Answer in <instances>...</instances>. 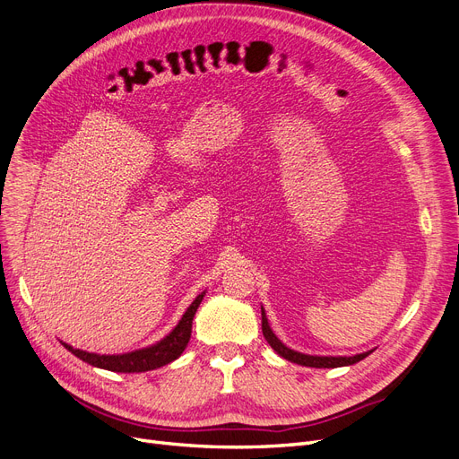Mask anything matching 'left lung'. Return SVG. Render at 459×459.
<instances>
[{"mask_svg": "<svg viewBox=\"0 0 459 459\" xmlns=\"http://www.w3.org/2000/svg\"><path fill=\"white\" fill-rule=\"evenodd\" d=\"M261 313H263V333L266 337V342L270 343V347L281 356L285 360L298 364V366H306V368H343V366H352L356 362L364 360L366 356H369L373 351L368 352H360L354 356H316V354H306V352H298L290 347H287L279 337L273 333V330L270 328V323L266 318V311L261 306Z\"/></svg>", "mask_w": 459, "mask_h": 459, "instance_id": "left-lung-1", "label": "left lung"}]
</instances>
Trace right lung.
<instances>
[{"label": "right lung", "instance_id": "1", "mask_svg": "<svg viewBox=\"0 0 459 459\" xmlns=\"http://www.w3.org/2000/svg\"><path fill=\"white\" fill-rule=\"evenodd\" d=\"M206 290L198 294L187 311L182 315L180 323H178L169 335H165L161 342H157L150 347L124 352V354H97V352H88L82 349H74L67 343L62 342V345L71 351L76 358H81L82 362L93 366V368H101L116 373H143V371H152L157 368H163L170 362H174L176 358H180L182 352L186 351L189 337H191V326H193V316L201 306L203 298Z\"/></svg>", "mask_w": 459, "mask_h": 459}]
</instances>
